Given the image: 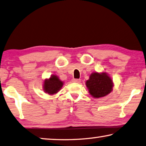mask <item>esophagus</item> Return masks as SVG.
<instances>
[{"label":"esophagus","mask_w":146,"mask_h":146,"mask_svg":"<svg viewBox=\"0 0 146 146\" xmlns=\"http://www.w3.org/2000/svg\"><path fill=\"white\" fill-rule=\"evenodd\" d=\"M72 81L73 82H76V83H79L80 82V79H73Z\"/></svg>","instance_id":"1"}]
</instances>
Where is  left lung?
<instances>
[{
    "label": "left lung",
    "instance_id": "obj_1",
    "mask_svg": "<svg viewBox=\"0 0 146 146\" xmlns=\"http://www.w3.org/2000/svg\"><path fill=\"white\" fill-rule=\"evenodd\" d=\"M89 94L94 98H100L110 94L113 87V80L105 72H94L86 82Z\"/></svg>",
    "mask_w": 146,
    "mask_h": 146
}]
</instances>
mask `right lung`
Segmentation results:
<instances>
[{
  "mask_svg": "<svg viewBox=\"0 0 146 146\" xmlns=\"http://www.w3.org/2000/svg\"><path fill=\"white\" fill-rule=\"evenodd\" d=\"M64 85V82L60 80L59 76L52 75L49 78H46L43 82V89L45 93L49 95L57 94Z\"/></svg>",
  "mask_w": 146,
  "mask_h": 146,
  "instance_id": "1",
  "label": "right lung"
}]
</instances>
